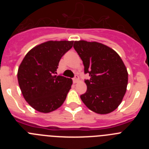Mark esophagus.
Here are the masks:
<instances>
[{"label":"esophagus","instance_id":"34e87169","mask_svg":"<svg viewBox=\"0 0 149 149\" xmlns=\"http://www.w3.org/2000/svg\"><path fill=\"white\" fill-rule=\"evenodd\" d=\"M78 80H79L78 75H77V74H76V75L74 76V78H73V82H74V84H76V83L78 82Z\"/></svg>","mask_w":149,"mask_h":149}]
</instances>
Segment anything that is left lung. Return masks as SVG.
Here are the masks:
<instances>
[{
  "instance_id": "1",
  "label": "left lung",
  "mask_w": 149,
  "mask_h": 149,
  "mask_svg": "<svg viewBox=\"0 0 149 149\" xmlns=\"http://www.w3.org/2000/svg\"><path fill=\"white\" fill-rule=\"evenodd\" d=\"M74 48L82 60L87 89L81 98L92 111L111 113L121 104L126 93L128 74L119 55L101 43L76 41Z\"/></svg>"
}]
</instances>
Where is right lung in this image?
Returning a JSON list of instances; mask_svg holds the SVG:
<instances>
[{
  "label": "right lung",
  "instance_id": "obj_1",
  "mask_svg": "<svg viewBox=\"0 0 149 149\" xmlns=\"http://www.w3.org/2000/svg\"><path fill=\"white\" fill-rule=\"evenodd\" d=\"M73 41H49L36 46L26 54L18 71V81L24 99L41 113H50L63 104L72 79L55 75L62 56Z\"/></svg>",
  "mask_w": 149,
  "mask_h": 149
}]
</instances>
